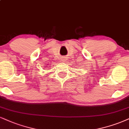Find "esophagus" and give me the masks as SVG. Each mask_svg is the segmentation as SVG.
Wrapping results in <instances>:
<instances>
[{"label":"esophagus","instance_id":"esophagus-1","mask_svg":"<svg viewBox=\"0 0 129 129\" xmlns=\"http://www.w3.org/2000/svg\"><path fill=\"white\" fill-rule=\"evenodd\" d=\"M62 61H66V57H63V58H62Z\"/></svg>","mask_w":129,"mask_h":129}]
</instances>
